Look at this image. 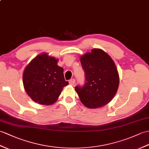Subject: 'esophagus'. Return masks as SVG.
<instances>
[{"label": "esophagus", "mask_w": 149, "mask_h": 149, "mask_svg": "<svg viewBox=\"0 0 149 149\" xmlns=\"http://www.w3.org/2000/svg\"><path fill=\"white\" fill-rule=\"evenodd\" d=\"M75 80L73 78L70 79V81H69V84L70 85H74L75 84Z\"/></svg>", "instance_id": "1"}]
</instances>
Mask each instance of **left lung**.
<instances>
[{
	"instance_id": "1",
	"label": "left lung",
	"mask_w": 149,
	"mask_h": 149,
	"mask_svg": "<svg viewBox=\"0 0 149 149\" xmlns=\"http://www.w3.org/2000/svg\"><path fill=\"white\" fill-rule=\"evenodd\" d=\"M85 72V84L75 90L81 102L89 109H96L109 103L116 94L119 77L113 61L100 49H93L81 57Z\"/></svg>"
}]
</instances>
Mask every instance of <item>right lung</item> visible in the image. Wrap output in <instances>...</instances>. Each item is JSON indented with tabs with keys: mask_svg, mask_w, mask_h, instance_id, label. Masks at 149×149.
Segmentation results:
<instances>
[{
	"mask_svg": "<svg viewBox=\"0 0 149 149\" xmlns=\"http://www.w3.org/2000/svg\"><path fill=\"white\" fill-rule=\"evenodd\" d=\"M25 91L33 101L49 105L57 101L65 81L63 68L58 65V60L46 53L38 55L26 67L23 75Z\"/></svg>",
	"mask_w": 149,
	"mask_h": 149,
	"instance_id": "right-lung-1",
	"label": "right lung"
}]
</instances>
